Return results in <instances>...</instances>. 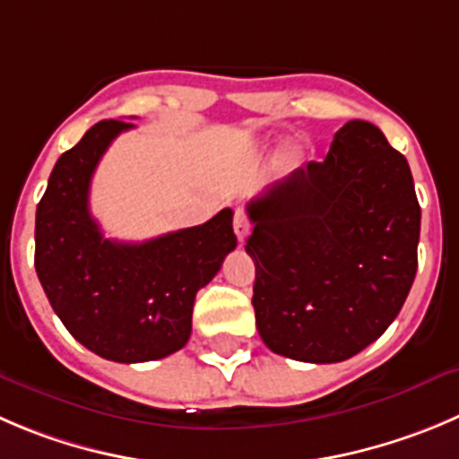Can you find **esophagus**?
<instances>
[{
	"instance_id": "1",
	"label": "esophagus",
	"mask_w": 459,
	"mask_h": 459,
	"mask_svg": "<svg viewBox=\"0 0 459 459\" xmlns=\"http://www.w3.org/2000/svg\"><path fill=\"white\" fill-rule=\"evenodd\" d=\"M234 232H237L238 241H243L247 237V232H250V222H247V216L243 209L234 212Z\"/></svg>"
}]
</instances>
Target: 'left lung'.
<instances>
[{"mask_svg": "<svg viewBox=\"0 0 459 459\" xmlns=\"http://www.w3.org/2000/svg\"><path fill=\"white\" fill-rule=\"evenodd\" d=\"M252 307L270 351L340 363L381 338L417 274L421 209L408 160L368 121L335 133L247 204Z\"/></svg>", "mask_w": 459, "mask_h": 459, "instance_id": "1", "label": "left lung"}]
</instances>
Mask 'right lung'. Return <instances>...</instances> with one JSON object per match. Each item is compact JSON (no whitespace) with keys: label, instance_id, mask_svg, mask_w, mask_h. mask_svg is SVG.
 Masks as SVG:
<instances>
[{"label":"right lung","instance_id":"1","mask_svg":"<svg viewBox=\"0 0 459 459\" xmlns=\"http://www.w3.org/2000/svg\"><path fill=\"white\" fill-rule=\"evenodd\" d=\"M133 124L91 126L56 161L36 212V273L69 333L115 363L171 356L191 335L195 292L237 247L232 209L143 243L106 238L90 182L112 139Z\"/></svg>","mask_w":459,"mask_h":459}]
</instances>
